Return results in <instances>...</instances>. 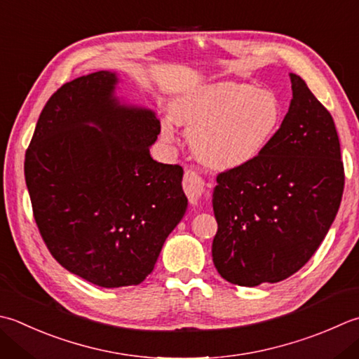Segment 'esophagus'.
Masks as SVG:
<instances>
[{
  "label": "esophagus",
  "mask_w": 359,
  "mask_h": 359,
  "mask_svg": "<svg viewBox=\"0 0 359 359\" xmlns=\"http://www.w3.org/2000/svg\"><path fill=\"white\" fill-rule=\"evenodd\" d=\"M184 191L187 194L189 203H191V205H198V203L202 199V196L205 194V191H207L205 180L201 177L198 171L189 170V168L185 171Z\"/></svg>",
  "instance_id": "obj_1"
}]
</instances>
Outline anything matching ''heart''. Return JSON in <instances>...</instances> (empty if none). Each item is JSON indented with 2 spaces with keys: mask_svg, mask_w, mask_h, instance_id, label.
Here are the masks:
<instances>
[{
  "mask_svg": "<svg viewBox=\"0 0 359 359\" xmlns=\"http://www.w3.org/2000/svg\"><path fill=\"white\" fill-rule=\"evenodd\" d=\"M174 119L187 129L193 149L215 170H235L255 161L282 126L283 107L269 88L222 82L191 91L172 105ZM163 137L174 138L170 121Z\"/></svg>",
  "mask_w": 359,
  "mask_h": 359,
  "instance_id": "1",
  "label": "heart"
}]
</instances>
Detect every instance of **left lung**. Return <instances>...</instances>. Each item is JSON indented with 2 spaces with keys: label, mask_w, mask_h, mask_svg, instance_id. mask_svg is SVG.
Masks as SVG:
<instances>
[{
  "label": "left lung",
  "mask_w": 359,
  "mask_h": 359,
  "mask_svg": "<svg viewBox=\"0 0 359 359\" xmlns=\"http://www.w3.org/2000/svg\"><path fill=\"white\" fill-rule=\"evenodd\" d=\"M282 126L250 165L217 174L213 263L240 286L277 283L308 263L338 213L344 165L330 111L291 73Z\"/></svg>",
  "instance_id": "left-lung-1"
}]
</instances>
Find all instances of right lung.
I'll return each mask as SVG.
<instances>
[{
    "label": "right lung",
    "mask_w": 359,
    "mask_h": 359,
    "mask_svg": "<svg viewBox=\"0 0 359 359\" xmlns=\"http://www.w3.org/2000/svg\"><path fill=\"white\" fill-rule=\"evenodd\" d=\"M96 72L49 97L25 156L34 219L63 268L102 287L140 285L187 212L184 170L154 160L152 110L119 104Z\"/></svg>",
    "instance_id": "right-lung-1"
}]
</instances>
